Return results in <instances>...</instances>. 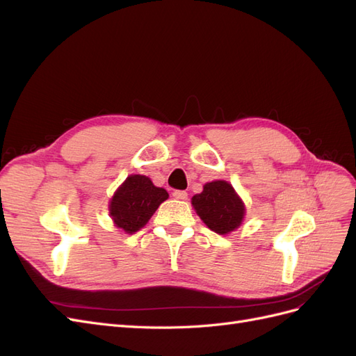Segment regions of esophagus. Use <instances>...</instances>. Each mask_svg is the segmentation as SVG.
<instances>
[{
    "instance_id": "obj_1",
    "label": "esophagus",
    "mask_w": 356,
    "mask_h": 356,
    "mask_svg": "<svg viewBox=\"0 0 356 356\" xmlns=\"http://www.w3.org/2000/svg\"><path fill=\"white\" fill-rule=\"evenodd\" d=\"M172 196H174L178 200H187V197H188L187 193L182 191V190H175L174 193H172Z\"/></svg>"
}]
</instances>
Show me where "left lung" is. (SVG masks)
<instances>
[{"instance_id": "left-lung-1", "label": "left lung", "mask_w": 356, "mask_h": 356, "mask_svg": "<svg viewBox=\"0 0 356 356\" xmlns=\"http://www.w3.org/2000/svg\"><path fill=\"white\" fill-rule=\"evenodd\" d=\"M200 220L218 234H229L242 224L245 204L227 181H212L191 199Z\"/></svg>"}]
</instances>
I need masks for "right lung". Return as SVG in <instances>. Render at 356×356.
Here are the masks:
<instances>
[{
	"mask_svg": "<svg viewBox=\"0 0 356 356\" xmlns=\"http://www.w3.org/2000/svg\"><path fill=\"white\" fill-rule=\"evenodd\" d=\"M169 197L145 175H129L110 202V215L118 229L135 233L153 217L161 202Z\"/></svg>",
	"mask_w": 356,
	"mask_h": 356,
	"instance_id": "obj_1",
	"label": "right lung"
}]
</instances>
